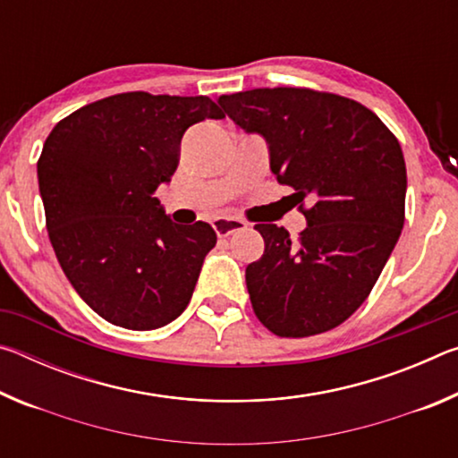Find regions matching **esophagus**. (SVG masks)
<instances>
[{"instance_id": "obj_1", "label": "esophagus", "mask_w": 458, "mask_h": 458, "mask_svg": "<svg viewBox=\"0 0 458 458\" xmlns=\"http://www.w3.org/2000/svg\"><path fill=\"white\" fill-rule=\"evenodd\" d=\"M212 226L220 238H228L232 234H236V232L246 230V222L236 218H216L212 222Z\"/></svg>"}]
</instances>
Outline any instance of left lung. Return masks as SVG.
<instances>
[{"label": "left lung", "instance_id": "obj_1", "mask_svg": "<svg viewBox=\"0 0 458 458\" xmlns=\"http://www.w3.org/2000/svg\"><path fill=\"white\" fill-rule=\"evenodd\" d=\"M230 119L268 141L270 169L307 218L297 240L257 224L265 254L246 267L254 315L278 337L335 329L374 289L404 226L396 135L353 98L307 87L222 95ZM310 206H306V201Z\"/></svg>", "mask_w": 458, "mask_h": 458}]
</instances>
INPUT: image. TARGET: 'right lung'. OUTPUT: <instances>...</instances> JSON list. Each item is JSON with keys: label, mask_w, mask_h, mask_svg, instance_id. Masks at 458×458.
<instances>
[{"label": "right lung", "mask_w": 458, "mask_h": 458, "mask_svg": "<svg viewBox=\"0 0 458 458\" xmlns=\"http://www.w3.org/2000/svg\"><path fill=\"white\" fill-rule=\"evenodd\" d=\"M224 119L210 97L135 90L56 123L38 159L46 228L74 291L105 321L147 331L188 307L214 228L172 222L155 198L185 129Z\"/></svg>", "instance_id": "obj_1"}]
</instances>
